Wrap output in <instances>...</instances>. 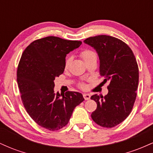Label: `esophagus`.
Listing matches in <instances>:
<instances>
[{"label":"esophagus","mask_w":153,"mask_h":153,"mask_svg":"<svg viewBox=\"0 0 153 153\" xmlns=\"http://www.w3.org/2000/svg\"><path fill=\"white\" fill-rule=\"evenodd\" d=\"M83 98L85 100H89L91 98V96L88 94H83Z\"/></svg>","instance_id":"34e87169"}]
</instances>
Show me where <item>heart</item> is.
<instances>
[{
  "instance_id": "obj_1",
  "label": "heart",
  "mask_w": 153,
  "mask_h": 153,
  "mask_svg": "<svg viewBox=\"0 0 153 153\" xmlns=\"http://www.w3.org/2000/svg\"><path fill=\"white\" fill-rule=\"evenodd\" d=\"M80 56L85 64L89 62H91V61H97V59H98L97 54H96L94 51L88 50V49L82 50L80 53ZM71 57H67L65 62V69H68V67L70 65V64H71ZM79 87L81 88H85V85L83 83V82H80V83H79Z\"/></svg>"
}]
</instances>
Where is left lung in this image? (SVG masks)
I'll return each mask as SVG.
<instances>
[{"label": "left lung", "instance_id": "obj_1", "mask_svg": "<svg viewBox=\"0 0 153 153\" xmlns=\"http://www.w3.org/2000/svg\"><path fill=\"white\" fill-rule=\"evenodd\" d=\"M84 42L94 47L100 59V74L109 82L105 96L91 97L97 103L91 118L99 126L111 128L129 115L137 97L139 83L137 62L125 42L107 35L91 36Z\"/></svg>", "mask_w": 153, "mask_h": 153}]
</instances>
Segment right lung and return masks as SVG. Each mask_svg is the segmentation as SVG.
Listing matches in <instances>:
<instances>
[{
	"label": "right lung",
	"mask_w": 153,
	"mask_h": 153,
	"mask_svg": "<svg viewBox=\"0 0 153 153\" xmlns=\"http://www.w3.org/2000/svg\"><path fill=\"white\" fill-rule=\"evenodd\" d=\"M81 44L47 36L31 42L19 61L17 82L24 108L38 125L50 131L66 126L74 108L84 101L78 92L54 93V80L64 72L66 54Z\"/></svg>",
	"instance_id": "right-lung-1"
}]
</instances>
